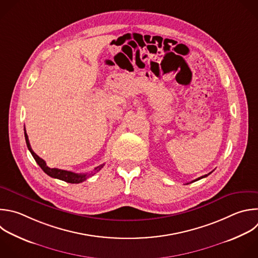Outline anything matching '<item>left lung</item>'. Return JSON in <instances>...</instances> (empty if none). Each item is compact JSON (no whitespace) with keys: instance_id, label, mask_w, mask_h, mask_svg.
Returning <instances> with one entry per match:
<instances>
[{"instance_id":"obj_1","label":"left lung","mask_w":258,"mask_h":258,"mask_svg":"<svg viewBox=\"0 0 258 258\" xmlns=\"http://www.w3.org/2000/svg\"><path fill=\"white\" fill-rule=\"evenodd\" d=\"M211 173H212V172H210L209 174H206V175H204V176H202V177H199L198 179H196V180H194V181H191V182H195V181H198V180H200V179H202V178H205V177H207L208 175H210ZM191 182H190V183H191ZM186 184H189V183H186Z\"/></svg>"}]
</instances>
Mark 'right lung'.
Wrapping results in <instances>:
<instances>
[{
	"mask_svg": "<svg viewBox=\"0 0 258 258\" xmlns=\"http://www.w3.org/2000/svg\"><path fill=\"white\" fill-rule=\"evenodd\" d=\"M24 136H25V141H26V145H27V148L28 150L30 151L31 155L33 156L34 160L36 161V163L39 165V167L43 170V172H45L48 176L52 177V178H56V179H59V180H62V181H66V182H69V183H80V182H83L85 181L86 179H87L88 177L92 176L95 174V172H98V171L104 166V164L96 167L94 169V173L91 172L90 174L88 173H81V174H78V173H74L72 172V171H67V170H61V169H57V168H49L48 166H46V163L44 160H42L40 157H38L34 152L33 150L31 149V146H30V143H29V140H28V136L26 134V131H25V127H24Z\"/></svg>",
	"mask_w": 258,
	"mask_h": 258,
	"instance_id": "1",
	"label": "right lung"
}]
</instances>
